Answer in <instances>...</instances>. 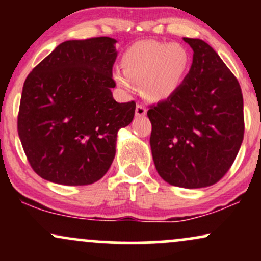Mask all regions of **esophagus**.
<instances>
[{
	"mask_svg": "<svg viewBox=\"0 0 261 261\" xmlns=\"http://www.w3.org/2000/svg\"><path fill=\"white\" fill-rule=\"evenodd\" d=\"M135 113H136V116H145L146 113H147V109H146L145 106H142V104H137Z\"/></svg>",
	"mask_w": 261,
	"mask_h": 261,
	"instance_id": "1",
	"label": "esophagus"
}]
</instances>
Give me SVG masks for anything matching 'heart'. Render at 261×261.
Segmentation results:
<instances>
[{
  "instance_id": "heart-1",
  "label": "heart",
  "mask_w": 261,
  "mask_h": 261,
  "mask_svg": "<svg viewBox=\"0 0 261 261\" xmlns=\"http://www.w3.org/2000/svg\"><path fill=\"white\" fill-rule=\"evenodd\" d=\"M189 61L188 50L180 44L141 41L124 54V70H115L113 77L127 92L133 91L134 82L141 83V91L147 99L160 101L179 88Z\"/></svg>"
}]
</instances>
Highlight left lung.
I'll return each mask as SVG.
<instances>
[{
    "instance_id": "1",
    "label": "left lung",
    "mask_w": 261,
    "mask_h": 261,
    "mask_svg": "<svg viewBox=\"0 0 261 261\" xmlns=\"http://www.w3.org/2000/svg\"><path fill=\"white\" fill-rule=\"evenodd\" d=\"M184 41L194 51L193 64L179 88L149 108V145L163 180L197 189L221 180L238 154L243 95L234 74L207 43Z\"/></svg>"
}]
</instances>
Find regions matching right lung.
<instances>
[{
  "label": "right lung",
  "mask_w": 261,
  "mask_h": 261,
  "mask_svg": "<svg viewBox=\"0 0 261 261\" xmlns=\"http://www.w3.org/2000/svg\"><path fill=\"white\" fill-rule=\"evenodd\" d=\"M115 43L109 37L64 41L25 79L18 135L45 180L88 185L112 166L118 131L133 121L136 108L113 98Z\"/></svg>",
  "instance_id": "add662e5"
}]
</instances>
